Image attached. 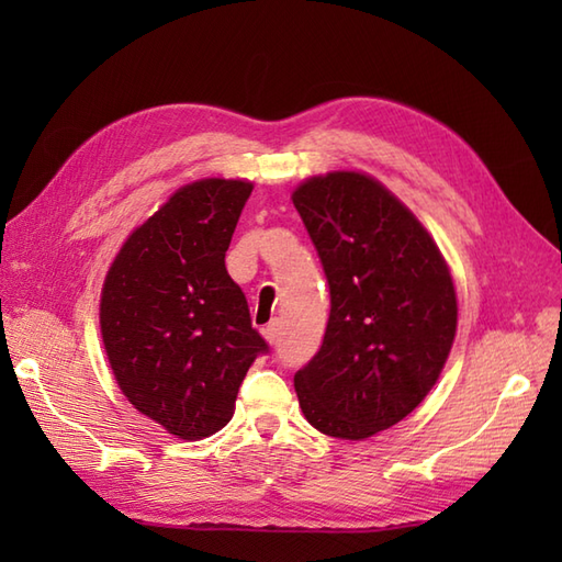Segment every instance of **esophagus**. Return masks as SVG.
Listing matches in <instances>:
<instances>
[{
  "label": "esophagus",
  "mask_w": 562,
  "mask_h": 562,
  "mask_svg": "<svg viewBox=\"0 0 562 562\" xmlns=\"http://www.w3.org/2000/svg\"><path fill=\"white\" fill-rule=\"evenodd\" d=\"M262 336H266V340L270 345L278 342V336H280V324H278V321H272V324H268L266 328H262Z\"/></svg>",
  "instance_id": "esophagus-1"
}]
</instances>
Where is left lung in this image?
<instances>
[{"mask_svg":"<svg viewBox=\"0 0 562 562\" xmlns=\"http://www.w3.org/2000/svg\"><path fill=\"white\" fill-rule=\"evenodd\" d=\"M330 288L321 350L294 374L318 432L367 439L435 386L457 336V292L415 214L372 176L333 171L294 190Z\"/></svg>","mask_w":562,"mask_h":562,"instance_id":"8db88e82","label":"left lung"}]
</instances>
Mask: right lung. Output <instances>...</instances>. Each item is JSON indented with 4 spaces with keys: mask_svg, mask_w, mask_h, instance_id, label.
Masks as SVG:
<instances>
[{
    "mask_svg": "<svg viewBox=\"0 0 562 562\" xmlns=\"http://www.w3.org/2000/svg\"><path fill=\"white\" fill-rule=\"evenodd\" d=\"M250 190L224 178L176 190L130 234L103 282L101 336L117 386L188 441L232 420L248 367L268 352L224 266Z\"/></svg>",
    "mask_w": 562,
    "mask_h": 562,
    "instance_id": "add662e5",
    "label": "right lung"
}]
</instances>
